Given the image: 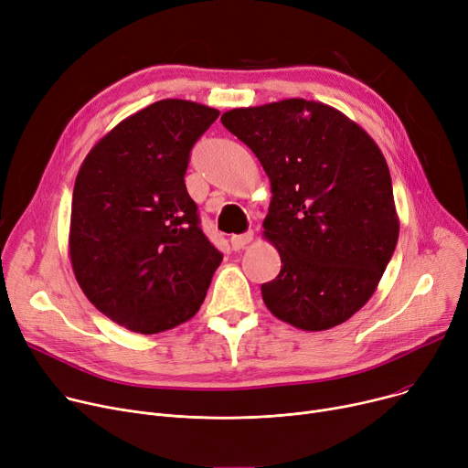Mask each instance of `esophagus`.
Instances as JSON below:
<instances>
[{
  "instance_id": "1",
  "label": "esophagus",
  "mask_w": 468,
  "mask_h": 468,
  "mask_svg": "<svg viewBox=\"0 0 468 468\" xmlns=\"http://www.w3.org/2000/svg\"><path fill=\"white\" fill-rule=\"evenodd\" d=\"M229 240H231L233 250H242L246 244H250L254 240V233L252 231H246L242 235H233Z\"/></svg>"
}]
</instances>
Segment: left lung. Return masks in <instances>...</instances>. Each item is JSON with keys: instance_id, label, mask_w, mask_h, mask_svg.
<instances>
[{"instance_id": "obj_1", "label": "left lung", "mask_w": 468, "mask_h": 468, "mask_svg": "<svg viewBox=\"0 0 468 468\" xmlns=\"http://www.w3.org/2000/svg\"><path fill=\"white\" fill-rule=\"evenodd\" d=\"M271 180L263 235L280 272L261 284L271 313L297 329L345 324L377 292L399 218L384 154L340 111L284 100L222 114Z\"/></svg>"}]
</instances>
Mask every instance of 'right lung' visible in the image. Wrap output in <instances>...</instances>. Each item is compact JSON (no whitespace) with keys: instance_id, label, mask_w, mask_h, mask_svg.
Instances as JSON below:
<instances>
[{"instance_id":"1","label":"right lung","mask_w":468,"mask_h":468,"mask_svg":"<svg viewBox=\"0 0 468 468\" xmlns=\"http://www.w3.org/2000/svg\"><path fill=\"white\" fill-rule=\"evenodd\" d=\"M218 114L186 100L155 101L122 120L79 169L73 272L88 301L130 331L188 322L222 263L184 184L190 152Z\"/></svg>"}]
</instances>
